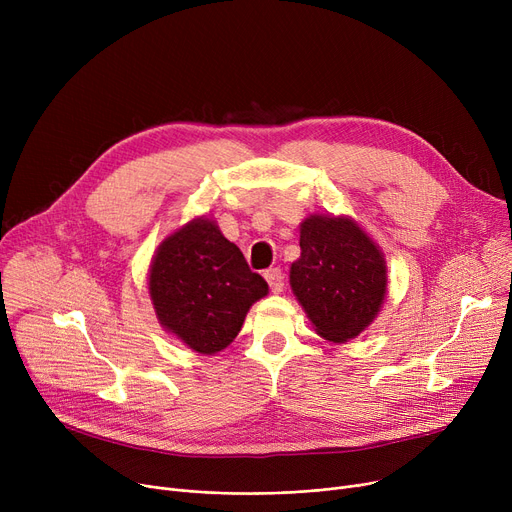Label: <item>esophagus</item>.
Returning a JSON list of instances; mask_svg holds the SVG:
<instances>
[{
  "label": "esophagus",
  "instance_id": "1",
  "mask_svg": "<svg viewBox=\"0 0 512 512\" xmlns=\"http://www.w3.org/2000/svg\"><path fill=\"white\" fill-rule=\"evenodd\" d=\"M265 280L270 284L274 294H280L284 290V274L278 270V267H272V270H265Z\"/></svg>",
  "mask_w": 512,
  "mask_h": 512
}]
</instances>
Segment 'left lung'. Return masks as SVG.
Here are the masks:
<instances>
[{
    "mask_svg": "<svg viewBox=\"0 0 512 512\" xmlns=\"http://www.w3.org/2000/svg\"><path fill=\"white\" fill-rule=\"evenodd\" d=\"M301 257L290 265V288L313 330L348 342L367 330L388 292L386 257L351 215L313 213L301 222Z\"/></svg>",
    "mask_w": 512,
    "mask_h": 512,
    "instance_id": "obj_1",
    "label": "left lung"
}]
</instances>
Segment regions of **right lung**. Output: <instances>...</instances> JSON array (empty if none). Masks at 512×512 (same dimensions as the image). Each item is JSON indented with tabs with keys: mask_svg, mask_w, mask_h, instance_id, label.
Listing matches in <instances>:
<instances>
[{
	"mask_svg": "<svg viewBox=\"0 0 512 512\" xmlns=\"http://www.w3.org/2000/svg\"><path fill=\"white\" fill-rule=\"evenodd\" d=\"M147 286L159 326L199 355L224 351L253 303L270 292L209 215H197L159 242Z\"/></svg>",
	"mask_w": 512,
	"mask_h": 512,
	"instance_id": "right-lung-1",
	"label": "right lung"
}]
</instances>
